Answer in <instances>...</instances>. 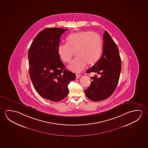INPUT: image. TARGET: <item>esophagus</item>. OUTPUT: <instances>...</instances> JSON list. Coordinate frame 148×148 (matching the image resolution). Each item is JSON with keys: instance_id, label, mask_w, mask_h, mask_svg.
I'll return each mask as SVG.
<instances>
[{"instance_id": "34e87169", "label": "esophagus", "mask_w": 148, "mask_h": 148, "mask_svg": "<svg viewBox=\"0 0 148 148\" xmlns=\"http://www.w3.org/2000/svg\"><path fill=\"white\" fill-rule=\"evenodd\" d=\"M80 77H81L80 75H77V74L76 75V79H78V78H79Z\"/></svg>"}]
</instances>
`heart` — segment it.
Wrapping results in <instances>:
<instances>
[{
	"instance_id": "1",
	"label": "heart",
	"mask_w": 148,
	"mask_h": 148,
	"mask_svg": "<svg viewBox=\"0 0 148 148\" xmlns=\"http://www.w3.org/2000/svg\"><path fill=\"white\" fill-rule=\"evenodd\" d=\"M67 44L59 45L58 54L62 61L70 63L75 53L77 58L68 67L75 73L82 71L86 64L89 66L94 64L101 54V38L94 32L80 31L73 33L67 38Z\"/></svg>"
}]
</instances>
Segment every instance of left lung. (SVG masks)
Segmentation results:
<instances>
[{
	"mask_svg": "<svg viewBox=\"0 0 148 148\" xmlns=\"http://www.w3.org/2000/svg\"><path fill=\"white\" fill-rule=\"evenodd\" d=\"M121 62L117 46L107 31L103 34V53L96 63L86 71L96 73L92 81L85 90L86 96L92 101H102L110 97L117 86Z\"/></svg>",
	"mask_w": 148,
	"mask_h": 148,
	"instance_id": "8db88e82",
	"label": "left lung"
}]
</instances>
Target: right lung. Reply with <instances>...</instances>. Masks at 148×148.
<instances>
[{
    "label": "right lung",
    "mask_w": 148,
    "mask_h": 148,
    "mask_svg": "<svg viewBox=\"0 0 148 148\" xmlns=\"http://www.w3.org/2000/svg\"><path fill=\"white\" fill-rule=\"evenodd\" d=\"M67 29L50 28L40 32L28 52L29 75L40 96L58 102L68 95L75 74L66 70L58 52L60 37Z\"/></svg>",
    "instance_id": "obj_1"
}]
</instances>
